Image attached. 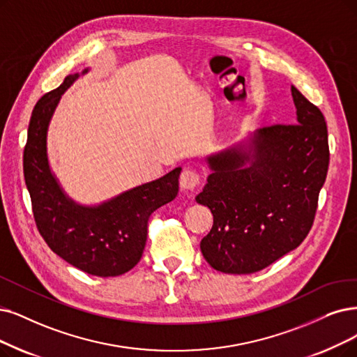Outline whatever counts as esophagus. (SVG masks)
Returning a JSON list of instances; mask_svg holds the SVG:
<instances>
[{
	"instance_id": "esophagus-1",
	"label": "esophagus",
	"mask_w": 357,
	"mask_h": 357,
	"mask_svg": "<svg viewBox=\"0 0 357 357\" xmlns=\"http://www.w3.org/2000/svg\"><path fill=\"white\" fill-rule=\"evenodd\" d=\"M199 183H201V174L196 169H183V173L180 174V188L183 190H193L199 186Z\"/></svg>"
}]
</instances>
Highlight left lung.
<instances>
[{"label":"left lung","instance_id":"obj_1","mask_svg":"<svg viewBox=\"0 0 357 357\" xmlns=\"http://www.w3.org/2000/svg\"><path fill=\"white\" fill-rule=\"evenodd\" d=\"M296 124H275L206 156L212 173L196 202L213 225L202 238L206 262L225 274H253L296 249L315 220L330 164L318 107L291 86Z\"/></svg>","mask_w":357,"mask_h":357}]
</instances>
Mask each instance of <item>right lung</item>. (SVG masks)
Returning <instances> with one entry per match:
<instances>
[{
    "label": "right lung",
    "instance_id": "add662e5",
    "mask_svg": "<svg viewBox=\"0 0 357 357\" xmlns=\"http://www.w3.org/2000/svg\"><path fill=\"white\" fill-rule=\"evenodd\" d=\"M88 71L84 68L82 75ZM79 76L68 75L35 105L23 153L24 181L36 227L51 250L91 275L117 277L140 261L146 245L148 220L155 209L177 196L181 168L99 205L73 201L51 171L47 137L61 95Z\"/></svg>",
    "mask_w": 357,
    "mask_h": 357
}]
</instances>
